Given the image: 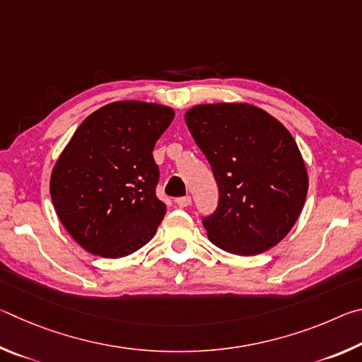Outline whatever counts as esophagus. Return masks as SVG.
Instances as JSON below:
<instances>
[{"mask_svg":"<svg viewBox=\"0 0 362 362\" xmlns=\"http://www.w3.org/2000/svg\"><path fill=\"white\" fill-rule=\"evenodd\" d=\"M175 203L179 207H188L189 204H192V196H180V198L175 199Z\"/></svg>","mask_w":362,"mask_h":362,"instance_id":"esophagus-1","label":"esophagus"}]
</instances>
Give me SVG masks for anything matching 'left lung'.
Here are the masks:
<instances>
[{
	"mask_svg": "<svg viewBox=\"0 0 362 362\" xmlns=\"http://www.w3.org/2000/svg\"><path fill=\"white\" fill-rule=\"evenodd\" d=\"M185 121L218 187L217 209L203 218L209 240L236 255L276 246L297 222L308 192L291 132L249 103L196 105Z\"/></svg>",
	"mask_w": 362,
	"mask_h": 362,
	"instance_id": "obj_1",
	"label": "left lung"
}]
</instances>
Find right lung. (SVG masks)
I'll return each instance as SVG.
<instances>
[{"label": "right lung", "instance_id": "add662e5", "mask_svg": "<svg viewBox=\"0 0 362 362\" xmlns=\"http://www.w3.org/2000/svg\"><path fill=\"white\" fill-rule=\"evenodd\" d=\"M174 110L137 100L89 115L59 156L51 198L65 230L88 252L119 259L155 236L166 214L156 198V140Z\"/></svg>", "mask_w": 362, "mask_h": 362}]
</instances>
